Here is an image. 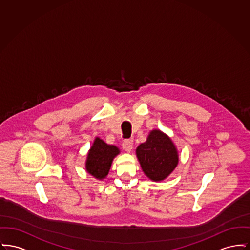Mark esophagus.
I'll list each match as a JSON object with an SVG mask.
<instances>
[{"mask_svg":"<svg viewBox=\"0 0 250 250\" xmlns=\"http://www.w3.org/2000/svg\"><path fill=\"white\" fill-rule=\"evenodd\" d=\"M124 150L127 153H130L132 148H133V140H125L124 141V143L122 144Z\"/></svg>","mask_w":250,"mask_h":250,"instance_id":"obj_1","label":"esophagus"}]
</instances>
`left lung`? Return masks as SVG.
Here are the masks:
<instances>
[{
  "label": "left lung",
  "mask_w": 250,
  "mask_h": 250,
  "mask_svg": "<svg viewBox=\"0 0 250 250\" xmlns=\"http://www.w3.org/2000/svg\"><path fill=\"white\" fill-rule=\"evenodd\" d=\"M144 174L153 182L167 178L178 165V150L171 139L159 129L150 131L145 143L136 149Z\"/></svg>",
  "instance_id": "1"
}]
</instances>
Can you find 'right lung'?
Returning <instances> with one entry per match:
<instances>
[{"instance_id":"add662e5","label":"right lung","mask_w":250,"mask_h":250,"mask_svg":"<svg viewBox=\"0 0 250 250\" xmlns=\"http://www.w3.org/2000/svg\"><path fill=\"white\" fill-rule=\"evenodd\" d=\"M119 154L117 146L107 144L99 137H95L87 154L85 169L93 177L102 181L107 177L113 159Z\"/></svg>"}]
</instances>
